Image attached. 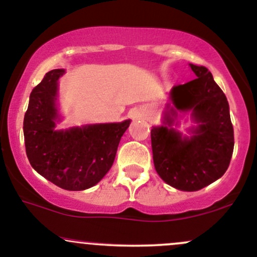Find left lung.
<instances>
[{
    "label": "left lung",
    "instance_id": "obj_1",
    "mask_svg": "<svg viewBox=\"0 0 257 257\" xmlns=\"http://www.w3.org/2000/svg\"><path fill=\"white\" fill-rule=\"evenodd\" d=\"M190 68L196 79L172 87L165 125L151 129L156 172L167 184L183 191L200 190L221 178L234 149L227 97L206 67L190 64ZM189 110L198 123L190 138L171 128L176 112Z\"/></svg>",
    "mask_w": 257,
    "mask_h": 257
}]
</instances>
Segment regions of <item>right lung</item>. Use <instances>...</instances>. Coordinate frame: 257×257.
Wrapping results in <instances>:
<instances>
[{
  "mask_svg": "<svg viewBox=\"0 0 257 257\" xmlns=\"http://www.w3.org/2000/svg\"><path fill=\"white\" fill-rule=\"evenodd\" d=\"M64 69L46 73L33 89L24 115L25 151L32 167L66 190L94 187L113 165L131 119L56 131L58 79Z\"/></svg>",
  "mask_w": 257,
  "mask_h": 257,
  "instance_id": "right-lung-1",
  "label": "right lung"
}]
</instances>
